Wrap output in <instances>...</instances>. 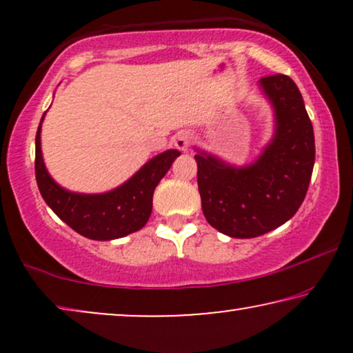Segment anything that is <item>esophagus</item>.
Segmentation results:
<instances>
[{
  "label": "esophagus",
  "instance_id": "34e87169",
  "mask_svg": "<svg viewBox=\"0 0 353 353\" xmlns=\"http://www.w3.org/2000/svg\"><path fill=\"white\" fill-rule=\"evenodd\" d=\"M192 144V134L190 132H181L175 137V146L181 151H188Z\"/></svg>",
  "mask_w": 353,
  "mask_h": 353
}]
</instances>
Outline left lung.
I'll return each mask as SVG.
<instances>
[{"label": "left lung", "instance_id": "left-lung-1", "mask_svg": "<svg viewBox=\"0 0 353 353\" xmlns=\"http://www.w3.org/2000/svg\"><path fill=\"white\" fill-rule=\"evenodd\" d=\"M276 115L273 141L252 165L234 168L199 151L197 186L205 220L231 238H257L294 216L315 163V137L297 85L288 75L260 79Z\"/></svg>", "mask_w": 353, "mask_h": 353}]
</instances>
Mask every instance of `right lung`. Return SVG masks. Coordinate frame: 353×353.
I'll return each instance as SVG.
<instances>
[{
	"mask_svg": "<svg viewBox=\"0 0 353 353\" xmlns=\"http://www.w3.org/2000/svg\"><path fill=\"white\" fill-rule=\"evenodd\" d=\"M43 120V119H41ZM41 122L35 138V176L43 199L72 230L96 241L123 238L141 230L151 216L152 194L180 151L170 149L151 159L122 186L104 194H77L52 180L41 157Z\"/></svg>",
	"mask_w": 353,
	"mask_h": 353,
	"instance_id": "right-lung-1",
	"label": "right lung"
}]
</instances>
